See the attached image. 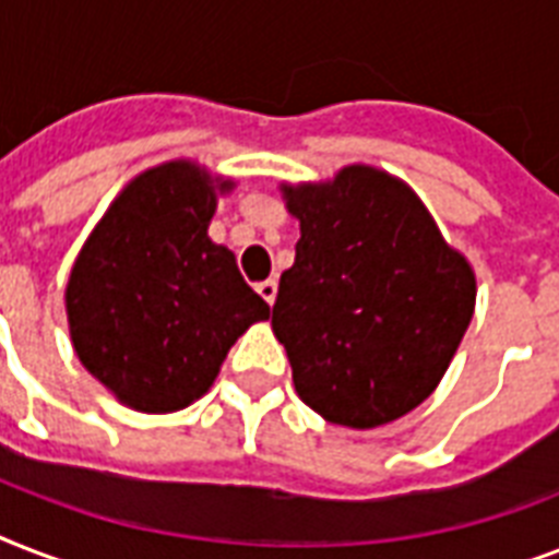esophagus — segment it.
Segmentation results:
<instances>
[{"label":"esophagus","mask_w":559,"mask_h":559,"mask_svg":"<svg viewBox=\"0 0 559 559\" xmlns=\"http://www.w3.org/2000/svg\"><path fill=\"white\" fill-rule=\"evenodd\" d=\"M258 296L263 298V301H266V305H272V301H275V296H278V284H275V281H261V284H258Z\"/></svg>","instance_id":"34e87169"}]
</instances>
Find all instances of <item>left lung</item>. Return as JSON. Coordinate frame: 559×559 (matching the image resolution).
<instances>
[{
  "mask_svg": "<svg viewBox=\"0 0 559 559\" xmlns=\"http://www.w3.org/2000/svg\"><path fill=\"white\" fill-rule=\"evenodd\" d=\"M301 223L272 331L298 397L350 429L420 406L450 368L476 307V275L415 191L368 165L284 186Z\"/></svg>",
  "mask_w": 559,
  "mask_h": 559,
  "instance_id": "left-lung-1",
  "label": "left lung"
}]
</instances>
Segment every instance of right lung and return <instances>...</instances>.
<instances>
[{"mask_svg":"<svg viewBox=\"0 0 559 559\" xmlns=\"http://www.w3.org/2000/svg\"><path fill=\"white\" fill-rule=\"evenodd\" d=\"M193 162H165L118 193L69 275L66 316L83 368L124 406L165 415L191 406L246 328L270 305L209 237L217 193Z\"/></svg>","mask_w":559,"mask_h":559,"instance_id":"add662e5","label":"right lung"}]
</instances>
